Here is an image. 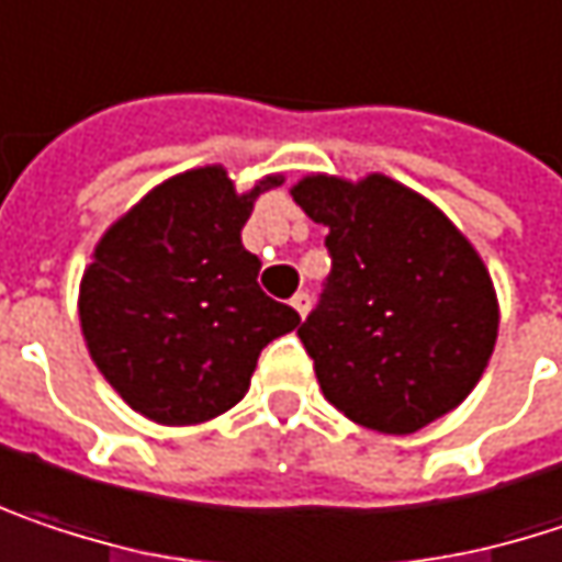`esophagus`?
Returning a JSON list of instances; mask_svg holds the SVG:
<instances>
[{"label":"esophagus","mask_w":562,"mask_h":562,"mask_svg":"<svg viewBox=\"0 0 562 562\" xmlns=\"http://www.w3.org/2000/svg\"><path fill=\"white\" fill-rule=\"evenodd\" d=\"M292 308L305 318L308 308H312V295H308V292H295V295H292Z\"/></svg>","instance_id":"esophagus-1"}]
</instances>
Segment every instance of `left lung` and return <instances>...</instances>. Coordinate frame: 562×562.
I'll return each instance as SVG.
<instances>
[{
    "label": "left lung",
    "instance_id": "obj_1",
    "mask_svg": "<svg viewBox=\"0 0 562 562\" xmlns=\"http://www.w3.org/2000/svg\"><path fill=\"white\" fill-rule=\"evenodd\" d=\"M305 215L328 228L331 277L299 337L325 398L350 422L412 434L480 383L498 302L473 244L395 179L305 177Z\"/></svg>",
    "mask_w": 562,
    "mask_h": 562
}]
</instances>
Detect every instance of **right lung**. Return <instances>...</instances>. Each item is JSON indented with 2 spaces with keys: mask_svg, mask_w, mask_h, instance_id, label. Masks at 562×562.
<instances>
[{
  "mask_svg": "<svg viewBox=\"0 0 562 562\" xmlns=\"http://www.w3.org/2000/svg\"><path fill=\"white\" fill-rule=\"evenodd\" d=\"M222 167L150 189L95 244L79 282V325L92 363L134 412L157 425H199L234 408L260 350L299 312L270 299L240 228L254 199Z\"/></svg>",
  "mask_w": 562,
  "mask_h": 562,
  "instance_id": "1",
  "label": "right lung"
}]
</instances>
